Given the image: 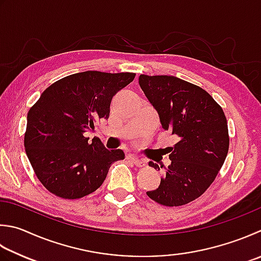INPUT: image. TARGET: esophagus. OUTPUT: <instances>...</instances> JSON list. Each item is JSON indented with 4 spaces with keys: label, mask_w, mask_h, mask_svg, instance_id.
I'll return each instance as SVG.
<instances>
[{
    "label": "esophagus",
    "mask_w": 261,
    "mask_h": 261,
    "mask_svg": "<svg viewBox=\"0 0 261 261\" xmlns=\"http://www.w3.org/2000/svg\"><path fill=\"white\" fill-rule=\"evenodd\" d=\"M128 159H129L135 166H137V167H143V166H145V160L141 159V158H137V156L133 155V154H129V155H128Z\"/></svg>",
    "instance_id": "obj_1"
}]
</instances>
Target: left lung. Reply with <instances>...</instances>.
<instances>
[{
  "mask_svg": "<svg viewBox=\"0 0 261 261\" xmlns=\"http://www.w3.org/2000/svg\"><path fill=\"white\" fill-rule=\"evenodd\" d=\"M139 84L158 112L162 128L178 139L169 149L171 164L159 188L146 194L166 207L189 203L213 184L227 155L224 111L203 88L175 76L141 75ZM149 166L160 170L154 162Z\"/></svg>",
  "mask_w": 261,
  "mask_h": 261,
  "instance_id": "obj_1",
  "label": "left lung"
}]
</instances>
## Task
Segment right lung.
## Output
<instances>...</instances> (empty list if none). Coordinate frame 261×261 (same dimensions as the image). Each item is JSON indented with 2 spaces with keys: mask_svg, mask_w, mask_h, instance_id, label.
I'll use <instances>...</instances> for the list:
<instances>
[{
  "mask_svg": "<svg viewBox=\"0 0 261 261\" xmlns=\"http://www.w3.org/2000/svg\"><path fill=\"white\" fill-rule=\"evenodd\" d=\"M135 78L133 72L88 70L63 77L42 93L28 111L24 149L39 181L62 199L75 200L96 191L110 166L125 158L84 133L108 119L118 91Z\"/></svg>",
  "mask_w": 261,
  "mask_h": 261,
  "instance_id": "1",
  "label": "right lung"
}]
</instances>
